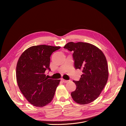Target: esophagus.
I'll use <instances>...</instances> for the list:
<instances>
[{
  "label": "esophagus",
  "mask_w": 126,
  "mask_h": 126,
  "mask_svg": "<svg viewBox=\"0 0 126 126\" xmlns=\"http://www.w3.org/2000/svg\"><path fill=\"white\" fill-rule=\"evenodd\" d=\"M61 81L63 82V83H67V82H68V80H64V79H61Z\"/></svg>",
  "instance_id": "obj_1"
}]
</instances>
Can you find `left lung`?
Here are the masks:
<instances>
[{"instance_id": "1", "label": "left lung", "mask_w": 126, "mask_h": 126, "mask_svg": "<svg viewBox=\"0 0 126 126\" xmlns=\"http://www.w3.org/2000/svg\"><path fill=\"white\" fill-rule=\"evenodd\" d=\"M64 48L73 52L75 68L83 72L80 80L73 81L77 87L71 92V97L80 104L93 102L100 95L108 78L107 62L103 52L95 46L82 42H70Z\"/></svg>"}]
</instances>
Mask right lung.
I'll use <instances>...</instances> for the list:
<instances>
[{
  "label": "right lung",
  "instance_id": "1",
  "mask_svg": "<svg viewBox=\"0 0 126 126\" xmlns=\"http://www.w3.org/2000/svg\"><path fill=\"white\" fill-rule=\"evenodd\" d=\"M60 46L46 45L33 46L20 57L16 66L19 88L24 97L36 107L47 105L54 96L60 80L48 79L45 72L50 71V57Z\"/></svg>",
  "mask_w": 126,
  "mask_h": 126
}]
</instances>
